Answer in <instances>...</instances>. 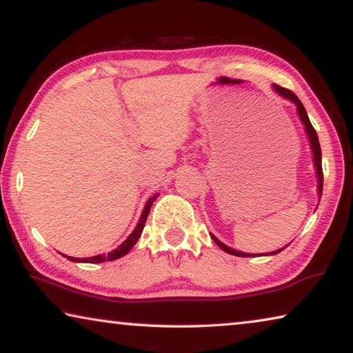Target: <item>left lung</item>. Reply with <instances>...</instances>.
Returning <instances> with one entry per match:
<instances>
[{"instance_id":"obj_1","label":"left lung","mask_w":353,"mask_h":353,"mask_svg":"<svg viewBox=\"0 0 353 353\" xmlns=\"http://www.w3.org/2000/svg\"><path fill=\"white\" fill-rule=\"evenodd\" d=\"M272 89L279 94L280 97L285 98V100H290L291 103H294L297 108V114L300 120H302V123L305 126V131H307V136H308V141H310V145H311V152H313V163H314V167H316V175H317V194H319V200H321V195H322V186H323V173H322V153H321V145H319V139H317V134L316 131L313 128V125H311L310 119H308V114L307 111H305V108L302 105V101L299 100L297 95L294 94V92L288 90L285 88H280V85L276 84H272ZM212 241L216 242V244L222 248L223 252L230 253V255H234V256H259V255H255V253H245V252H239V250H234V248H231L228 245H225L223 242L219 241L214 234H211ZM288 245H285L283 248H279V250L275 252H269V253H264V255H276V253H280L281 250H285Z\"/></svg>"}]
</instances>
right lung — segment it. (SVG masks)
I'll use <instances>...</instances> for the list:
<instances>
[{
  "mask_svg": "<svg viewBox=\"0 0 353 353\" xmlns=\"http://www.w3.org/2000/svg\"><path fill=\"white\" fill-rule=\"evenodd\" d=\"M156 197H158V194H154L153 197L148 199V201L145 203V208H143V211H142V214H141V219H139V222L136 225V228L132 230V233L122 242V244H120L117 248H115V250L106 253V255H97V256H90V258H73V256H67V255H63V256H65L67 259H70V261H74V263H92V264L105 263V261H114V259H119V258L125 256L126 253H128L131 248L134 247L137 239L141 238L142 230H143V227H145V221H147V217H148L150 208H152Z\"/></svg>",
  "mask_w": 353,
  "mask_h": 353,
  "instance_id": "right-lung-1",
  "label": "right lung"
}]
</instances>
